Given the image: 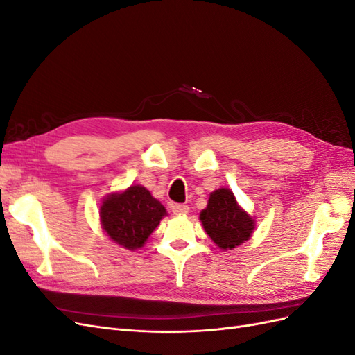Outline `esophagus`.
Returning a JSON list of instances; mask_svg holds the SVG:
<instances>
[{"instance_id": "34e87169", "label": "esophagus", "mask_w": 355, "mask_h": 355, "mask_svg": "<svg viewBox=\"0 0 355 355\" xmlns=\"http://www.w3.org/2000/svg\"><path fill=\"white\" fill-rule=\"evenodd\" d=\"M171 211L175 214H187L189 211V207L185 206V204H173V206H171Z\"/></svg>"}]
</instances>
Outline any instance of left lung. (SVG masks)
<instances>
[{
  "mask_svg": "<svg viewBox=\"0 0 355 355\" xmlns=\"http://www.w3.org/2000/svg\"><path fill=\"white\" fill-rule=\"evenodd\" d=\"M200 220L211 241L223 252L249 241L256 228V220L240 206L230 188L211 192Z\"/></svg>",
  "mask_w": 355,
  "mask_h": 355,
  "instance_id": "1",
  "label": "left lung"
}]
</instances>
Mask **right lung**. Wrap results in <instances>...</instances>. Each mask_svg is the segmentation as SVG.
Segmentation results:
<instances>
[{
	"label": "right lung",
	"instance_id": "add662e5",
	"mask_svg": "<svg viewBox=\"0 0 355 355\" xmlns=\"http://www.w3.org/2000/svg\"><path fill=\"white\" fill-rule=\"evenodd\" d=\"M164 216L166 207L142 185L111 192L99 207L105 234L112 243L132 252L144 247Z\"/></svg>",
	"mask_w": 355,
	"mask_h": 355
}]
</instances>
